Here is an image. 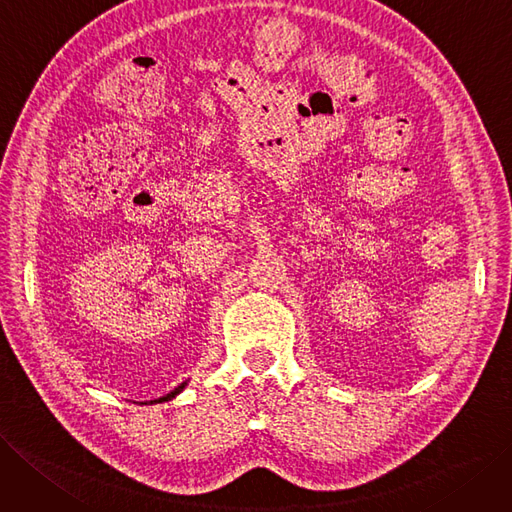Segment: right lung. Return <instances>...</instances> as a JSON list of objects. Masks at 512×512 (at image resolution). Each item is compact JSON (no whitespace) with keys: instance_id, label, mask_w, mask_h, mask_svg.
I'll list each match as a JSON object with an SVG mask.
<instances>
[{"instance_id":"obj_1","label":"right lung","mask_w":512,"mask_h":512,"mask_svg":"<svg viewBox=\"0 0 512 512\" xmlns=\"http://www.w3.org/2000/svg\"><path fill=\"white\" fill-rule=\"evenodd\" d=\"M183 386H185V384H181V386H179V388H175V390H173V392H170V394H166V396H162V399H160V401H154V403H162V401H170V399H173V396H175V394H179V392H181V390H183Z\"/></svg>"}]
</instances>
